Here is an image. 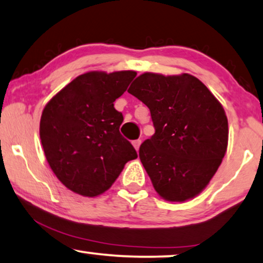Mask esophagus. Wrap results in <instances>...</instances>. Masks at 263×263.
I'll list each match as a JSON object with an SVG mask.
<instances>
[{
	"label": "esophagus",
	"mask_w": 263,
	"mask_h": 263,
	"mask_svg": "<svg viewBox=\"0 0 263 263\" xmlns=\"http://www.w3.org/2000/svg\"><path fill=\"white\" fill-rule=\"evenodd\" d=\"M133 146H134V148L136 149V152L139 151V148H140V144H141V140H135V141H133Z\"/></svg>",
	"instance_id": "esophagus-1"
}]
</instances>
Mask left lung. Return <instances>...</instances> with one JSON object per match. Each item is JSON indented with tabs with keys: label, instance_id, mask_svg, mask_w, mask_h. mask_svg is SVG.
<instances>
[{
	"label": "left lung",
	"instance_id": "obj_1",
	"mask_svg": "<svg viewBox=\"0 0 263 263\" xmlns=\"http://www.w3.org/2000/svg\"><path fill=\"white\" fill-rule=\"evenodd\" d=\"M128 92L151 110L155 134L139 155L154 190L174 203L197 197L227 153L229 128L220 102L189 73L144 72Z\"/></svg>",
	"mask_w": 263,
	"mask_h": 263
}]
</instances>
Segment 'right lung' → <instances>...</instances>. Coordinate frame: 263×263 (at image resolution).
I'll return each instance as SVG.
<instances>
[{"mask_svg": "<svg viewBox=\"0 0 263 263\" xmlns=\"http://www.w3.org/2000/svg\"><path fill=\"white\" fill-rule=\"evenodd\" d=\"M135 71H89L55 93L40 119V140L49 167L64 186L83 197L102 195L138 158L120 134L122 114L114 102Z\"/></svg>", "mask_w": 263, "mask_h": 263, "instance_id": "add662e5", "label": "right lung"}]
</instances>
